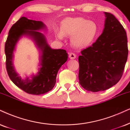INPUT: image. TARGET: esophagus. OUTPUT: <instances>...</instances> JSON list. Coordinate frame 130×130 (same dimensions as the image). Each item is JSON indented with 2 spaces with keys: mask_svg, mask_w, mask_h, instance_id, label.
<instances>
[{
  "mask_svg": "<svg viewBox=\"0 0 130 130\" xmlns=\"http://www.w3.org/2000/svg\"><path fill=\"white\" fill-rule=\"evenodd\" d=\"M69 57H70L71 59H74L76 58V55L74 53H70L69 54Z\"/></svg>",
  "mask_w": 130,
  "mask_h": 130,
  "instance_id": "esophagus-1",
  "label": "esophagus"
}]
</instances>
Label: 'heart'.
<instances>
[{"label":"heart","mask_w":130,"mask_h":130,"mask_svg":"<svg viewBox=\"0 0 130 130\" xmlns=\"http://www.w3.org/2000/svg\"><path fill=\"white\" fill-rule=\"evenodd\" d=\"M99 33L97 24L83 17H68L61 23L60 30H56L57 37H71L70 42L75 48L83 49L90 46Z\"/></svg>","instance_id":"1"}]
</instances>
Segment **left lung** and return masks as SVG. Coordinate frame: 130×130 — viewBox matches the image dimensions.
Segmentation results:
<instances>
[{"label":"left lung","instance_id":"left-lung-1","mask_svg":"<svg viewBox=\"0 0 130 130\" xmlns=\"http://www.w3.org/2000/svg\"><path fill=\"white\" fill-rule=\"evenodd\" d=\"M104 14L106 18L103 33L78 56L80 84L93 92L108 89L119 81L128 53L124 27L113 14Z\"/></svg>","mask_w":130,"mask_h":130}]
</instances>
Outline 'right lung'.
Instances as JSON below:
<instances>
[{"label": "right lung", "instance_id": "1", "mask_svg": "<svg viewBox=\"0 0 130 130\" xmlns=\"http://www.w3.org/2000/svg\"><path fill=\"white\" fill-rule=\"evenodd\" d=\"M45 28V24L42 21L22 17L11 27L5 45L8 75L16 86L29 94L41 95L51 91L56 84L57 72L68 59L66 50L51 48L44 35L38 31ZM22 36L30 37L42 52L41 68L37 74L32 76L31 79L26 77L24 80L18 76L12 64L13 52L17 42Z\"/></svg>", "mask_w": 130, "mask_h": 130}]
</instances>
